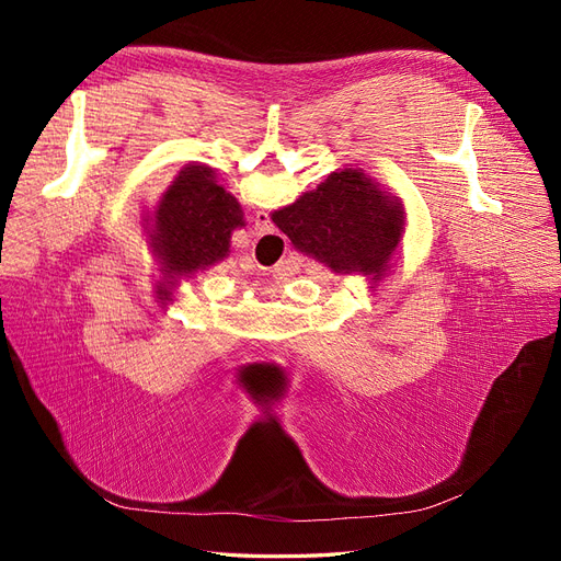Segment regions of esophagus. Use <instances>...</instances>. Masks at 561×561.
<instances>
[{
	"mask_svg": "<svg viewBox=\"0 0 561 561\" xmlns=\"http://www.w3.org/2000/svg\"><path fill=\"white\" fill-rule=\"evenodd\" d=\"M271 231H274V225H271L268 213L257 210V215H254V233L264 236V233H271Z\"/></svg>",
	"mask_w": 561,
	"mask_h": 561,
	"instance_id": "1",
	"label": "esophagus"
}]
</instances>
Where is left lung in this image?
<instances>
[{
	"label": "left lung",
	"mask_w": 561,
	"mask_h": 561,
	"mask_svg": "<svg viewBox=\"0 0 561 561\" xmlns=\"http://www.w3.org/2000/svg\"><path fill=\"white\" fill-rule=\"evenodd\" d=\"M241 227V203L210 165L180 168L154 208L145 210L147 245L159 271L154 295L161 307L175 301L180 280L227 260L231 233Z\"/></svg>",
	"instance_id": "8db88e82"
}]
</instances>
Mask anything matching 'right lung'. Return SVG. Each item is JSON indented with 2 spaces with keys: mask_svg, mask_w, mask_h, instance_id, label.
<instances>
[{
  "mask_svg": "<svg viewBox=\"0 0 561 561\" xmlns=\"http://www.w3.org/2000/svg\"><path fill=\"white\" fill-rule=\"evenodd\" d=\"M271 219L307 257L363 276L371 290L388 278L407 227L400 196L358 165L336 168Z\"/></svg>",
  "mask_w": 561,
  "mask_h": 561,
  "instance_id": "right-lung-1",
  "label": "right lung"
}]
</instances>
